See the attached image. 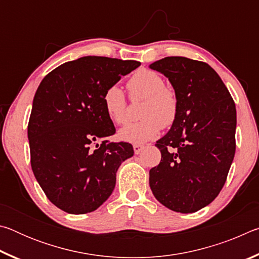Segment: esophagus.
I'll return each instance as SVG.
<instances>
[{
  "mask_svg": "<svg viewBox=\"0 0 259 259\" xmlns=\"http://www.w3.org/2000/svg\"><path fill=\"white\" fill-rule=\"evenodd\" d=\"M143 148H144V146H143V145H139V144H135V145H134L135 154H139V153L143 151Z\"/></svg>",
  "mask_w": 259,
  "mask_h": 259,
  "instance_id": "1",
  "label": "esophagus"
}]
</instances>
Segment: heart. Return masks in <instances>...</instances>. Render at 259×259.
Here are the masks:
<instances>
[{"instance_id": "b5f03b06", "label": "heart", "mask_w": 259, "mask_h": 259, "mask_svg": "<svg viewBox=\"0 0 259 259\" xmlns=\"http://www.w3.org/2000/svg\"><path fill=\"white\" fill-rule=\"evenodd\" d=\"M131 98L145 99L140 117L142 121L124 126L119 138L130 143H145L159 135L162 128L172 125L178 116V99L171 89L165 87L164 78L151 69H139L128 82ZM105 109L115 124H125L129 120L128 104L119 85L107 88L103 96Z\"/></svg>"}]
</instances>
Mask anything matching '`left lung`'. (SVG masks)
<instances>
[{
	"mask_svg": "<svg viewBox=\"0 0 259 259\" xmlns=\"http://www.w3.org/2000/svg\"><path fill=\"white\" fill-rule=\"evenodd\" d=\"M150 68L168 77L178 116L155 146L159 165L150 170L153 194L164 207L190 213L217 198L235 154L236 109L213 68L186 57H165Z\"/></svg>",
	"mask_w": 259,
	"mask_h": 259,
	"instance_id": "obj_1",
	"label": "left lung"
}]
</instances>
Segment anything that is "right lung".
Masks as SVG:
<instances>
[{
	"label": "right lung",
	"mask_w": 259,
	"mask_h": 259,
	"mask_svg": "<svg viewBox=\"0 0 259 259\" xmlns=\"http://www.w3.org/2000/svg\"><path fill=\"white\" fill-rule=\"evenodd\" d=\"M139 65L87 56L60 65L38 85L27 130L30 165L47 198L64 211L99 208L115 187L119 166L134 155L129 143L93 145L115 134L104 93Z\"/></svg>",
	"instance_id": "1"
}]
</instances>
